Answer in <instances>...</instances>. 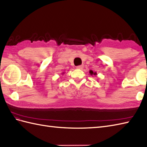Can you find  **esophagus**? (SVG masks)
<instances>
[{
	"mask_svg": "<svg viewBox=\"0 0 147 147\" xmlns=\"http://www.w3.org/2000/svg\"><path fill=\"white\" fill-rule=\"evenodd\" d=\"M83 67H84V65H78V66L76 67V68H77V69H83Z\"/></svg>",
	"mask_w": 147,
	"mask_h": 147,
	"instance_id": "obj_1",
	"label": "esophagus"
}]
</instances>
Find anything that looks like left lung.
<instances>
[{
    "instance_id": "8db88e82",
    "label": "left lung",
    "mask_w": 147,
    "mask_h": 147,
    "mask_svg": "<svg viewBox=\"0 0 147 147\" xmlns=\"http://www.w3.org/2000/svg\"><path fill=\"white\" fill-rule=\"evenodd\" d=\"M89 73H90V74H91V75H93H93H96V72H95V73H93V71H92V70H90Z\"/></svg>"
}]
</instances>
